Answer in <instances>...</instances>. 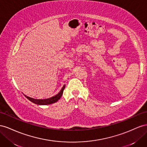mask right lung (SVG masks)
<instances>
[{"instance_id": "right-lung-1", "label": "right lung", "mask_w": 147, "mask_h": 147, "mask_svg": "<svg viewBox=\"0 0 147 147\" xmlns=\"http://www.w3.org/2000/svg\"><path fill=\"white\" fill-rule=\"evenodd\" d=\"M65 85H64L63 87H62V89H61V90L60 91V92L58 94H57L55 96H53V97H50V98H46V99H35V98H31V97H28V96L25 95H24V96L29 100H30L31 102L34 103L35 104L39 105H50V104H52V103L57 102L58 100L61 98L63 93V90L65 89Z\"/></svg>"}]
</instances>
